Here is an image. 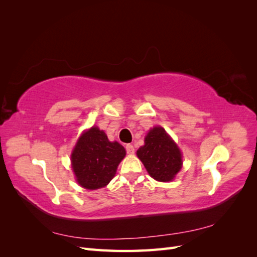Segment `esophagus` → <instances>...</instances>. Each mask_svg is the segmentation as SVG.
<instances>
[{
    "instance_id": "esophagus-1",
    "label": "esophagus",
    "mask_w": 257,
    "mask_h": 257,
    "mask_svg": "<svg viewBox=\"0 0 257 257\" xmlns=\"http://www.w3.org/2000/svg\"><path fill=\"white\" fill-rule=\"evenodd\" d=\"M125 149H126V152L128 153V154H133L134 152H135V149H134V147L132 146V145H126V147H125Z\"/></svg>"
}]
</instances>
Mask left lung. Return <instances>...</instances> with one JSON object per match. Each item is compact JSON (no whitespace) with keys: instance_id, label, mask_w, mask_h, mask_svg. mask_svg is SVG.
Listing matches in <instances>:
<instances>
[{"instance_id":"1","label":"left lung","mask_w":257,"mask_h":257,"mask_svg":"<svg viewBox=\"0 0 257 257\" xmlns=\"http://www.w3.org/2000/svg\"><path fill=\"white\" fill-rule=\"evenodd\" d=\"M137 157L149 175L160 182L172 181L182 167L180 149L161 126L149 131L145 145L137 150Z\"/></svg>"}]
</instances>
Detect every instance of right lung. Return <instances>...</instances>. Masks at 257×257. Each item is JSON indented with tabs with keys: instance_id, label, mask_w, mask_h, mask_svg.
I'll return each instance as SVG.
<instances>
[{
	"instance_id": "add662e5",
	"label": "right lung",
	"mask_w": 257,
	"mask_h": 257,
	"mask_svg": "<svg viewBox=\"0 0 257 257\" xmlns=\"http://www.w3.org/2000/svg\"><path fill=\"white\" fill-rule=\"evenodd\" d=\"M125 149L116 142H109L104 131L93 126L80 136L71 155L76 180L82 188H104L114 177Z\"/></svg>"
}]
</instances>
